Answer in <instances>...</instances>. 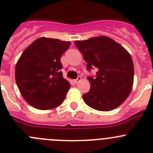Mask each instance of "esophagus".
I'll list each match as a JSON object with an SVG mask.
<instances>
[{
  "instance_id": "1",
  "label": "esophagus",
  "mask_w": 153,
  "mask_h": 153,
  "mask_svg": "<svg viewBox=\"0 0 153 153\" xmlns=\"http://www.w3.org/2000/svg\"><path fill=\"white\" fill-rule=\"evenodd\" d=\"M81 79H82V77H81V76H78L77 79H74V82H75V83H78V82H80Z\"/></svg>"
}]
</instances>
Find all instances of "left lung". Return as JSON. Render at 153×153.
Here are the masks:
<instances>
[{"label": "left lung", "mask_w": 153, "mask_h": 153, "mask_svg": "<svg viewBox=\"0 0 153 153\" xmlns=\"http://www.w3.org/2000/svg\"><path fill=\"white\" fill-rule=\"evenodd\" d=\"M87 62L88 71L98 69L96 78L88 76L90 90L82 95L88 106L110 111L128 97L134 83V64L129 52L110 37L100 36L74 42Z\"/></svg>", "instance_id": "left-lung-1"}]
</instances>
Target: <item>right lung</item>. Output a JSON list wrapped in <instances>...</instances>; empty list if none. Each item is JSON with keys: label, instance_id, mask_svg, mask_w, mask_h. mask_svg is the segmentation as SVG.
Here are the masks:
<instances>
[{"label": "right lung", "instance_id": "add662e5", "mask_svg": "<svg viewBox=\"0 0 153 153\" xmlns=\"http://www.w3.org/2000/svg\"><path fill=\"white\" fill-rule=\"evenodd\" d=\"M71 42L40 37L24 50L16 65L17 86L26 102L46 110L62 104L69 82L63 78L60 59Z\"/></svg>", "mask_w": 153, "mask_h": 153}]
</instances>
